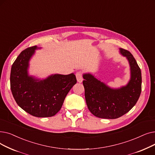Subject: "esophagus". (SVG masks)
<instances>
[{
  "label": "esophagus",
  "instance_id": "34e87169",
  "mask_svg": "<svg viewBox=\"0 0 155 155\" xmlns=\"http://www.w3.org/2000/svg\"><path fill=\"white\" fill-rule=\"evenodd\" d=\"M83 72L82 71H78L76 74V76L77 78L78 81L79 83H81L83 81Z\"/></svg>",
  "mask_w": 155,
  "mask_h": 155
}]
</instances>
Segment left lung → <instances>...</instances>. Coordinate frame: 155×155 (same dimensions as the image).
I'll return each mask as SVG.
<instances>
[{
	"mask_svg": "<svg viewBox=\"0 0 155 155\" xmlns=\"http://www.w3.org/2000/svg\"><path fill=\"white\" fill-rule=\"evenodd\" d=\"M120 53L127 57L130 66L131 78L126 86L110 89L90 74L83 75L87 108L92 114L101 119H115L126 114L136 105L141 94V69L130 51L121 48Z\"/></svg>",
	"mask_w": 155,
	"mask_h": 155,
	"instance_id": "left-lung-1",
	"label": "left lung"
}]
</instances>
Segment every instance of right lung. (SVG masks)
I'll return each mask as SVG.
<instances>
[{
  "label": "right lung",
  "mask_w": 155,
  "mask_h": 155,
  "mask_svg": "<svg viewBox=\"0 0 155 155\" xmlns=\"http://www.w3.org/2000/svg\"><path fill=\"white\" fill-rule=\"evenodd\" d=\"M36 48V46L26 48L14 62L11 90L17 104L27 113L36 117H52L61 110L77 79L74 74H55L43 81L28 76V62Z\"/></svg>",
  "instance_id": "obj_1"
}]
</instances>
